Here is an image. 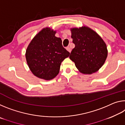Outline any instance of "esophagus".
<instances>
[{"label":"esophagus","instance_id":"esophagus-1","mask_svg":"<svg viewBox=\"0 0 125 125\" xmlns=\"http://www.w3.org/2000/svg\"><path fill=\"white\" fill-rule=\"evenodd\" d=\"M66 50L68 51L69 53H71V48L69 47H67V48H66Z\"/></svg>","mask_w":125,"mask_h":125}]
</instances>
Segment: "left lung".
<instances>
[{
    "mask_svg": "<svg viewBox=\"0 0 125 125\" xmlns=\"http://www.w3.org/2000/svg\"><path fill=\"white\" fill-rule=\"evenodd\" d=\"M71 31L75 47L69 58L80 73L91 74L96 72L106 60L108 52L105 42L88 26L71 28Z\"/></svg>",
    "mask_w": 125,
    "mask_h": 125,
    "instance_id": "left-lung-1",
    "label": "left lung"
}]
</instances>
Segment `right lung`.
Listing matches in <instances>:
<instances>
[{
  "label": "right lung",
  "mask_w": 125,
  "mask_h": 125,
  "mask_svg": "<svg viewBox=\"0 0 125 125\" xmlns=\"http://www.w3.org/2000/svg\"><path fill=\"white\" fill-rule=\"evenodd\" d=\"M56 31L46 27L35 36L27 47L25 57L33 75L51 80L59 73L62 61L70 53L63 47L62 40L55 36Z\"/></svg>",
  "instance_id": "1"
}]
</instances>
